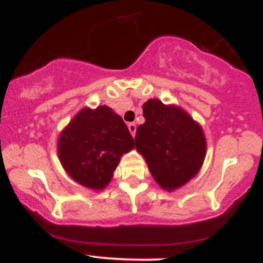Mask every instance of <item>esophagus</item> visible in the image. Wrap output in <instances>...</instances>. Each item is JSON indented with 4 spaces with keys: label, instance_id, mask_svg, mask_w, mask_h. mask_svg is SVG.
Listing matches in <instances>:
<instances>
[{
    "label": "esophagus",
    "instance_id": "esophagus-1",
    "mask_svg": "<svg viewBox=\"0 0 263 263\" xmlns=\"http://www.w3.org/2000/svg\"><path fill=\"white\" fill-rule=\"evenodd\" d=\"M128 129H129V132H131V135H132V137H135V135H136V123H134V122H129L128 123Z\"/></svg>",
    "mask_w": 263,
    "mask_h": 263
}]
</instances>
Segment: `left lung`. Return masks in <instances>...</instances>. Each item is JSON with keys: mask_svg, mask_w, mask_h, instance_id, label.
<instances>
[{"mask_svg": "<svg viewBox=\"0 0 263 263\" xmlns=\"http://www.w3.org/2000/svg\"><path fill=\"white\" fill-rule=\"evenodd\" d=\"M143 125L136 131V148L163 189L180 188L200 171L206 142L200 125L183 108L158 99L143 104Z\"/></svg>", "mask_w": 263, "mask_h": 263, "instance_id": "left-lung-1", "label": "left lung"}]
</instances>
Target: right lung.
<instances>
[{"mask_svg":"<svg viewBox=\"0 0 263 263\" xmlns=\"http://www.w3.org/2000/svg\"><path fill=\"white\" fill-rule=\"evenodd\" d=\"M135 147L122 117L106 105L85 107L60 134L58 155L66 173L86 188L100 190L110 183L123 153Z\"/></svg>","mask_w":263,"mask_h":263,"instance_id":"1","label":"right lung"}]
</instances>
